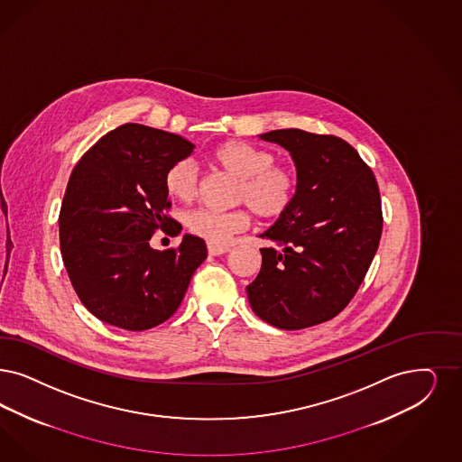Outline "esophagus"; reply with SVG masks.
<instances>
[{
  "label": "esophagus",
  "instance_id": "obj_1",
  "mask_svg": "<svg viewBox=\"0 0 462 462\" xmlns=\"http://www.w3.org/2000/svg\"><path fill=\"white\" fill-rule=\"evenodd\" d=\"M207 250H208V255L217 256L224 255V254H227V252H229L231 248H229L227 245H216V243H208Z\"/></svg>",
  "mask_w": 462,
  "mask_h": 462
}]
</instances>
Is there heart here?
<instances>
[{
	"mask_svg": "<svg viewBox=\"0 0 462 462\" xmlns=\"http://www.w3.org/2000/svg\"><path fill=\"white\" fill-rule=\"evenodd\" d=\"M212 159L224 171L238 178L236 200L250 207L260 217H277L288 210L294 195V178L286 168L273 164V155L252 143L231 140L219 145ZM164 185L172 199L189 202L197 195L199 171L193 161L174 162L166 172ZM250 223L245 208L216 212L193 208L185 216L189 231L210 243H224Z\"/></svg>",
	"mask_w": 462,
	"mask_h": 462,
	"instance_id": "1",
	"label": "heart"
}]
</instances>
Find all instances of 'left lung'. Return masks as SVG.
<instances>
[{
  "label": "left lung",
  "mask_w": 462,
  "mask_h": 462,
  "mask_svg": "<svg viewBox=\"0 0 462 462\" xmlns=\"http://www.w3.org/2000/svg\"><path fill=\"white\" fill-rule=\"evenodd\" d=\"M290 152L291 206L258 238L262 267L246 286L250 307L284 330L336 317L358 291L382 236L375 176L341 138L298 128L258 135Z\"/></svg>",
  "instance_id": "left-lung-1"
}]
</instances>
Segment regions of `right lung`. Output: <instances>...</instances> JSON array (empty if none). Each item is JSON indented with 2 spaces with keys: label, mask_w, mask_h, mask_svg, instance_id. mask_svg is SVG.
Returning <instances> with one entry per match:
<instances>
[{
  "label": "right lung",
  "mask_w": 462,
  "mask_h": 462,
  "mask_svg": "<svg viewBox=\"0 0 462 462\" xmlns=\"http://www.w3.org/2000/svg\"><path fill=\"white\" fill-rule=\"evenodd\" d=\"M195 145L187 138L121 125L97 140L75 166L60 212V245L73 290L104 324L147 330L183 301L191 275L207 258L206 241L183 235L178 250L151 246L155 229L181 226L164 210L174 162Z\"/></svg>",
  "instance_id": "add662e5"
}]
</instances>
